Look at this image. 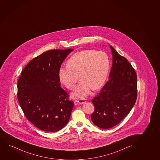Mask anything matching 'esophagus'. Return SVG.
I'll use <instances>...</instances> for the list:
<instances>
[{
  "mask_svg": "<svg viewBox=\"0 0 160 160\" xmlns=\"http://www.w3.org/2000/svg\"><path fill=\"white\" fill-rule=\"evenodd\" d=\"M87 101V99H86V98H81V99L78 100L77 102L79 104H83V103L86 102Z\"/></svg>",
  "mask_w": 160,
  "mask_h": 160,
  "instance_id": "1",
  "label": "esophagus"
}]
</instances>
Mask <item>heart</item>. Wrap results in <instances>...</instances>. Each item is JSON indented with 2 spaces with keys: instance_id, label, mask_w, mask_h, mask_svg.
Segmentation results:
<instances>
[{
  "instance_id": "obj_1",
  "label": "heart",
  "mask_w": 160,
  "mask_h": 160,
  "mask_svg": "<svg viewBox=\"0 0 160 160\" xmlns=\"http://www.w3.org/2000/svg\"><path fill=\"white\" fill-rule=\"evenodd\" d=\"M109 67V58L104 52L93 50L81 51L75 53L69 59L68 65L59 68V79L68 89H72L79 75L82 81L72 96L85 97L91 89L96 90L103 85Z\"/></svg>"
}]
</instances>
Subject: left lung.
Returning a JSON list of instances; mask_svg holds the SVG:
<instances>
[{"instance_id": "1", "label": "left lung", "mask_w": 160, "mask_h": 160, "mask_svg": "<svg viewBox=\"0 0 160 160\" xmlns=\"http://www.w3.org/2000/svg\"><path fill=\"white\" fill-rule=\"evenodd\" d=\"M112 64L109 79L92 99L95 111L91 119L102 129L116 126L126 118L137 98V75L127 59L110 45Z\"/></svg>"}]
</instances>
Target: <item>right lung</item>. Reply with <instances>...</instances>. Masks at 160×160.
<instances>
[{
    "instance_id": "add662e5",
    "label": "right lung",
    "mask_w": 160,
    "mask_h": 160,
    "mask_svg": "<svg viewBox=\"0 0 160 160\" xmlns=\"http://www.w3.org/2000/svg\"><path fill=\"white\" fill-rule=\"evenodd\" d=\"M72 49L51 50L25 66L17 83V98L27 119L39 129L56 132L67 125L74 103L61 87L58 70Z\"/></svg>"
}]
</instances>
